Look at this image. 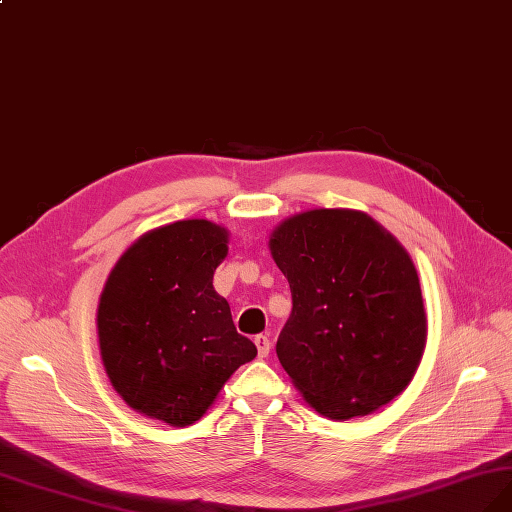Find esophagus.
Wrapping results in <instances>:
<instances>
[{
	"instance_id": "1",
	"label": "esophagus",
	"mask_w": 512,
	"mask_h": 512,
	"mask_svg": "<svg viewBox=\"0 0 512 512\" xmlns=\"http://www.w3.org/2000/svg\"><path fill=\"white\" fill-rule=\"evenodd\" d=\"M255 346H257V353H259V357L263 359V357H267L270 355V348H272V342H270V338H267L265 334H259V336H255Z\"/></svg>"
}]
</instances>
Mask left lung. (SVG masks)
Segmentation results:
<instances>
[{"mask_svg": "<svg viewBox=\"0 0 512 512\" xmlns=\"http://www.w3.org/2000/svg\"><path fill=\"white\" fill-rule=\"evenodd\" d=\"M292 292L276 353L307 405L336 421L388 405L415 378L427 342L407 249L357 209H309L270 234Z\"/></svg>", "mask_w": 512, "mask_h": 512, "instance_id": "8db88e82", "label": "left lung"}]
</instances>
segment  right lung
<instances>
[{"label": "right lung", "mask_w": 512, "mask_h": 512, "mask_svg": "<svg viewBox=\"0 0 512 512\" xmlns=\"http://www.w3.org/2000/svg\"><path fill=\"white\" fill-rule=\"evenodd\" d=\"M226 255L224 226L180 220L145 232L116 261L95 321L105 373L130 409L186 427L255 359L213 288Z\"/></svg>", "instance_id": "1"}]
</instances>
